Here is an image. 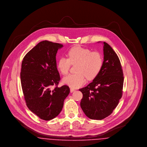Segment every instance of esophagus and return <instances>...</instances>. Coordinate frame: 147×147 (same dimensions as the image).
<instances>
[{
  "label": "esophagus",
  "mask_w": 147,
  "mask_h": 147,
  "mask_svg": "<svg viewBox=\"0 0 147 147\" xmlns=\"http://www.w3.org/2000/svg\"><path fill=\"white\" fill-rule=\"evenodd\" d=\"M70 92H73V91H75V90H75V89H73V88H70Z\"/></svg>",
  "instance_id": "obj_1"
}]
</instances>
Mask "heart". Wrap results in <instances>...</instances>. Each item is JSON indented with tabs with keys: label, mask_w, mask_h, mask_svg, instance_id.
I'll list each match as a JSON object with an SVG mask.
<instances>
[{
	"label": "heart",
	"mask_w": 147,
	"mask_h": 147,
	"mask_svg": "<svg viewBox=\"0 0 147 147\" xmlns=\"http://www.w3.org/2000/svg\"><path fill=\"white\" fill-rule=\"evenodd\" d=\"M68 58H60L57 62V68L64 76L68 74L70 65H74V74L64 78L63 82L73 88L84 85L88 80H92L98 76L103 66V58L98 51H92L81 46L70 49L67 53Z\"/></svg>",
	"instance_id": "heart-1"
}]
</instances>
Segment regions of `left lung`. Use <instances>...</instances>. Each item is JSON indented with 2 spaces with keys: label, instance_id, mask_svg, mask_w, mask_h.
<instances>
[{
  "label": "left lung",
  "instance_id": "obj_1",
  "mask_svg": "<svg viewBox=\"0 0 147 147\" xmlns=\"http://www.w3.org/2000/svg\"><path fill=\"white\" fill-rule=\"evenodd\" d=\"M103 44L101 71L91 83L79 89L83 94L81 108L92 119L100 120L110 115L122 96L124 77L119 57L108 43Z\"/></svg>",
  "mask_w": 147,
  "mask_h": 147
}]
</instances>
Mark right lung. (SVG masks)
I'll return each mask as SVG.
<instances>
[{
  "label": "right lung",
  "instance_id": "add662e5",
  "mask_svg": "<svg viewBox=\"0 0 147 147\" xmlns=\"http://www.w3.org/2000/svg\"><path fill=\"white\" fill-rule=\"evenodd\" d=\"M63 45L43 41L23 58L20 73L21 86L28 109L39 118L49 121L62 110L70 92L68 86L58 87L60 80L56 56ZM56 85L52 89L51 87Z\"/></svg>",
  "mask_w": 147,
  "mask_h": 147
}]
</instances>
